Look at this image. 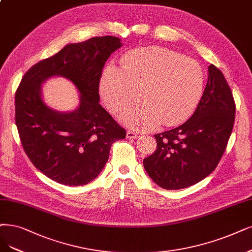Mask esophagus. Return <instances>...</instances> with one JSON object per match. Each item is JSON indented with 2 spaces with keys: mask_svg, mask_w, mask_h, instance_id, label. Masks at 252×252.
<instances>
[{
  "mask_svg": "<svg viewBox=\"0 0 252 252\" xmlns=\"http://www.w3.org/2000/svg\"><path fill=\"white\" fill-rule=\"evenodd\" d=\"M126 138H128V139H136V138H138V135L136 133L132 132V131H127L126 132Z\"/></svg>",
  "mask_w": 252,
  "mask_h": 252,
  "instance_id": "34e87169",
  "label": "esophagus"
}]
</instances>
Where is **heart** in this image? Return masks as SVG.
Wrapping results in <instances>:
<instances>
[{
  "mask_svg": "<svg viewBox=\"0 0 252 252\" xmlns=\"http://www.w3.org/2000/svg\"><path fill=\"white\" fill-rule=\"evenodd\" d=\"M204 73L193 59L161 46H146L123 56L120 68L109 65L102 71L99 93L115 116L139 100L143 104L126 115L127 125L148 131L160 123L178 126L189 119L202 96Z\"/></svg>",
  "mask_w": 252,
  "mask_h": 252,
  "instance_id": "b5f03b06",
  "label": "heart"
}]
</instances>
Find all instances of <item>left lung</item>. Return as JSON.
<instances>
[{
	"label": "left lung",
	"mask_w": 252,
	"mask_h": 252,
	"mask_svg": "<svg viewBox=\"0 0 252 252\" xmlns=\"http://www.w3.org/2000/svg\"><path fill=\"white\" fill-rule=\"evenodd\" d=\"M235 114L228 83L211 64L206 89L193 115L182 126L155 135L157 150L143 160L150 178L167 190L187 188L207 178L226 150Z\"/></svg>",
	"instance_id": "1"
}]
</instances>
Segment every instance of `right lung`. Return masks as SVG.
Returning <instances> with one entry per match:
<instances>
[{
  "label": "right lung",
  "mask_w": 252,
  "mask_h": 252,
  "mask_svg": "<svg viewBox=\"0 0 252 252\" xmlns=\"http://www.w3.org/2000/svg\"><path fill=\"white\" fill-rule=\"evenodd\" d=\"M120 46L115 36L67 44L24 74L15 92V124L26 155L49 179L65 186L90 183L104 168L111 145L126 138V129L98 104L102 68ZM53 75L76 85L77 110L61 114L44 104L41 84Z\"/></svg>",
  "instance_id": "1"
}]
</instances>
